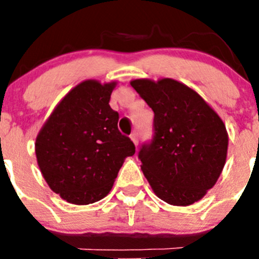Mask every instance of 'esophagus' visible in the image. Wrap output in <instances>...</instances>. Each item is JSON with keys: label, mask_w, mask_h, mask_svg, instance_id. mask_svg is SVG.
<instances>
[{"label": "esophagus", "mask_w": 259, "mask_h": 259, "mask_svg": "<svg viewBox=\"0 0 259 259\" xmlns=\"http://www.w3.org/2000/svg\"><path fill=\"white\" fill-rule=\"evenodd\" d=\"M130 139L133 140V143H134L135 146H138V143H139V137H138L137 132H134L132 135H130Z\"/></svg>", "instance_id": "esophagus-1"}]
</instances>
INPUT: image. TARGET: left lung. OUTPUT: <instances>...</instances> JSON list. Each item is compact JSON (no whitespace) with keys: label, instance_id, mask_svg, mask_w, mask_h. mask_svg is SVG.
I'll return each mask as SVG.
<instances>
[{"label":"left lung","instance_id":"obj_1","mask_svg":"<svg viewBox=\"0 0 259 259\" xmlns=\"http://www.w3.org/2000/svg\"><path fill=\"white\" fill-rule=\"evenodd\" d=\"M130 85L154 111L153 140L139 150L151 189L171 205L198 202L226 164V125L199 94L179 81L137 79Z\"/></svg>","mask_w":259,"mask_h":259}]
</instances>
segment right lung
Listing matches in <instances>:
<instances>
[{
	"label": "right lung",
	"instance_id": "obj_1",
	"mask_svg": "<svg viewBox=\"0 0 259 259\" xmlns=\"http://www.w3.org/2000/svg\"><path fill=\"white\" fill-rule=\"evenodd\" d=\"M116 82L86 80L57 104L36 138L38 168L49 187L72 204H91L113 188L135 145L117 129L109 105Z\"/></svg>",
	"mask_w": 259,
	"mask_h": 259
}]
</instances>
